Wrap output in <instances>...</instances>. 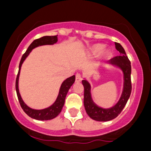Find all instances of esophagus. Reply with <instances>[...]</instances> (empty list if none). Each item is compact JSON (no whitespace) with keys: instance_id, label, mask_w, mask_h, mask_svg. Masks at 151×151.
Returning <instances> with one entry per match:
<instances>
[{"instance_id":"1","label":"esophagus","mask_w":151,"mask_h":151,"mask_svg":"<svg viewBox=\"0 0 151 151\" xmlns=\"http://www.w3.org/2000/svg\"><path fill=\"white\" fill-rule=\"evenodd\" d=\"M82 80V74H80V73H76V81L77 82H80Z\"/></svg>"}]
</instances>
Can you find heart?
Instances as JSON below:
<instances>
[{"label": "heart", "instance_id": "1", "mask_svg": "<svg viewBox=\"0 0 151 151\" xmlns=\"http://www.w3.org/2000/svg\"><path fill=\"white\" fill-rule=\"evenodd\" d=\"M104 48V45H101V44H97V45H94L91 47L90 49V53L92 55L96 56L97 54H99L100 53H101L102 50ZM111 55V52L109 49H105L102 52V57L104 59H107Z\"/></svg>", "mask_w": 151, "mask_h": 151}]
</instances>
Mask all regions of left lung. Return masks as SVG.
<instances>
[{"label": "left lung", "mask_w": 151, "mask_h": 151, "mask_svg": "<svg viewBox=\"0 0 151 151\" xmlns=\"http://www.w3.org/2000/svg\"><path fill=\"white\" fill-rule=\"evenodd\" d=\"M115 47L116 49L120 53V55L110 60V63L113 66H119L122 69L124 74L123 91L120 99L116 104L109 109H104L97 106L91 99L90 84L86 80H82V85L84 86V106L85 111L91 118L96 121L106 122L112 120L118 116L125 107L132 92L131 62L120 44L115 42Z\"/></svg>", "instance_id": "obj_1"}]
</instances>
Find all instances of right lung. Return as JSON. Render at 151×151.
Here are the masks:
<instances>
[{
	"label": "right lung",
	"mask_w": 151,
	"mask_h": 151,
	"mask_svg": "<svg viewBox=\"0 0 151 151\" xmlns=\"http://www.w3.org/2000/svg\"><path fill=\"white\" fill-rule=\"evenodd\" d=\"M57 35L54 36H44L41 38L35 39L33 41V42L29 45L28 47L26 53L22 55V58H21L20 63H19V72L17 74V79H16V91H17V97H18L19 102L20 104V106L23 111L27 114L31 118L35 119H38V120H50L52 119L55 118L56 116L59 115V113H60L62 110V108L65 103V98L67 94V92L69 89L70 88L73 84L74 83L76 77L75 76L69 77V78H66L65 81L62 83L60 88L59 94L57 97V100L53 104L50 106L46 108V109H43V110H34L32 108L29 107L27 105L24 103L22 101V97H21L20 94L19 92V88H18V82H19V73H20V69L22 66V64L23 61L26 60V57L29 56L30 54V52L32 51V49L35 47H37L38 46H41V45H54V44L57 43Z\"/></svg>",
	"instance_id": "right-lung-1"
}]
</instances>
